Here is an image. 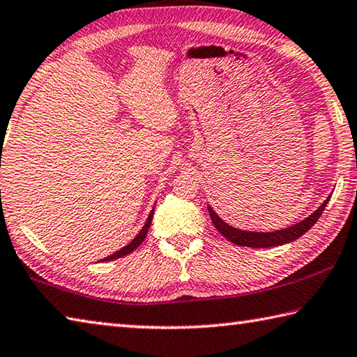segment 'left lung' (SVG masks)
Masks as SVG:
<instances>
[{
	"mask_svg": "<svg viewBox=\"0 0 357 357\" xmlns=\"http://www.w3.org/2000/svg\"><path fill=\"white\" fill-rule=\"evenodd\" d=\"M329 198H331V195L323 201L319 209L314 211L309 217L301 220V222H298L296 225H291L286 229L270 231V232L245 231V229L234 228V226H231L229 223H226L225 220H222V217H218V213L213 211L211 206H207V209H209V215L212 218L213 226H215L220 234L228 238L229 242L241 246H250V248H270V246H280L284 243L294 242L298 237H301L304 232H307L317 223V220L320 218L321 212L325 211Z\"/></svg>",
	"mask_w": 357,
	"mask_h": 357,
	"instance_id": "1",
	"label": "left lung"
}]
</instances>
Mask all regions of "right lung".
Here are the masks:
<instances>
[{"instance_id":"add662e5","label":"right lung","mask_w":357,"mask_h":357,"mask_svg":"<svg viewBox=\"0 0 357 357\" xmlns=\"http://www.w3.org/2000/svg\"><path fill=\"white\" fill-rule=\"evenodd\" d=\"M153 213H154V206H153V209H151V212H150V215H148V218H146L145 225L142 226V229L139 231V234L135 236V237L132 238V241L129 242L126 246H123V248H120L119 251H115L114 255L107 256V257H105V259H101L100 262L115 261V259H120V257H123V256L129 255V252H132L135 248H139V245L145 241V237H146V232H148V229H150V226H151V220H153Z\"/></svg>"}]
</instances>
